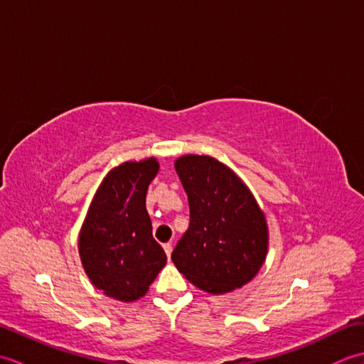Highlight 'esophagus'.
Masks as SVG:
<instances>
[{
	"label": "esophagus",
	"mask_w": 364,
	"mask_h": 364,
	"mask_svg": "<svg viewBox=\"0 0 364 364\" xmlns=\"http://www.w3.org/2000/svg\"><path fill=\"white\" fill-rule=\"evenodd\" d=\"M162 247H164V252H166V255H167V258H170V255H172V250H173L172 244H164Z\"/></svg>",
	"instance_id": "34e87169"
}]
</instances>
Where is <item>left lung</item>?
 <instances>
[{
	"instance_id": "obj_1",
	"label": "left lung",
	"mask_w": 364,
	"mask_h": 364,
	"mask_svg": "<svg viewBox=\"0 0 364 364\" xmlns=\"http://www.w3.org/2000/svg\"><path fill=\"white\" fill-rule=\"evenodd\" d=\"M175 170L188 194L189 228L172 253L176 269L210 294L242 288L267 255L269 230L250 189L211 156L186 154Z\"/></svg>"
}]
</instances>
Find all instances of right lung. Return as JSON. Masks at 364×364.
<instances>
[{"mask_svg": "<svg viewBox=\"0 0 364 364\" xmlns=\"http://www.w3.org/2000/svg\"><path fill=\"white\" fill-rule=\"evenodd\" d=\"M156 158L127 161L100 184L81 227L78 250L89 280L107 297H144L167 257L151 235L145 196L156 176Z\"/></svg>", "mask_w": 364, "mask_h": 364, "instance_id": "obj_1", "label": "right lung"}]
</instances>
